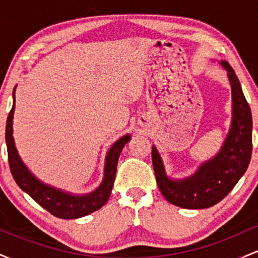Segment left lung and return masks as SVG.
<instances>
[{
    "label": "left lung",
    "mask_w": 258,
    "mask_h": 258,
    "mask_svg": "<svg viewBox=\"0 0 258 258\" xmlns=\"http://www.w3.org/2000/svg\"><path fill=\"white\" fill-rule=\"evenodd\" d=\"M218 64L227 72L232 88V122L220 152L206 160L191 176L172 178L155 146L152 149L159 189L168 203L183 209H207L226 198L247 170L252 152V116L240 82L226 60Z\"/></svg>",
    "instance_id": "1"
}]
</instances>
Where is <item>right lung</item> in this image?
<instances>
[{"instance_id": "obj_1", "label": "right lung", "mask_w": 258, "mask_h": 258, "mask_svg": "<svg viewBox=\"0 0 258 258\" xmlns=\"http://www.w3.org/2000/svg\"><path fill=\"white\" fill-rule=\"evenodd\" d=\"M14 109H16V87L13 90V106L8 114L7 123H6V144H7L11 172L19 188L30 195L32 199L47 211L51 212L53 216L65 220L84 217L104 206L111 194L121 150L130 142L131 135L127 133L123 137L117 139L108 150L104 162V176L98 188L87 194H74L43 183L36 176H34V173L23 162L13 138Z\"/></svg>"}]
</instances>
